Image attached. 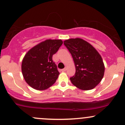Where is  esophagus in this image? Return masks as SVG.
Listing matches in <instances>:
<instances>
[{
    "mask_svg": "<svg viewBox=\"0 0 125 125\" xmlns=\"http://www.w3.org/2000/svg\"><path fill=\"white\" fill-rule=\"evenodd\" d=\"M66 70H67L66 68H63V69L61 70V71H66Z\"/></svg>",
    "mask_w": 125,
    "mask_h": 125,
    "instance_id": "1",
    "label": "esophagus"
}]
</instances>
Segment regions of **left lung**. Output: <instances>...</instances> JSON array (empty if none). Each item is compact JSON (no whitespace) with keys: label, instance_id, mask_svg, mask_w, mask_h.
I'll use <instances>...</instances> for the list:
<instances>
[{"label":"left lung","instance_id":"1","mask_svg":"<svg viewBox=\"0 0 125 125\" xmlns=\"http://www.w3.org/2000/svg\"><path fill=\"white\" fill-rule=\"evenodd\" d=\"M75 66V73L70 78L74 85L83 90L94 88L103 77L104 65L100 54L92 45L80 38L64 41Z\"/></svg>","mask_w":125,"mask_h":125}]
</instances>
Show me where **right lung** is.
<instances>
[{
  "mask_svg": "<svg viewBox=\"0 0 125 125\" xmlns=\"http://www.w3.org/2000/svg\"><path fill=\"white\" fill-rule=\"evenodd\" d=\"M61 40H47L26 53L22 62V72L28 84L38 90L47 89L54 84L60 73L52 55L62 45Z\"/></svg>",
  "mask_w": 125,
  "mask_h": 125,
  "instance_id": "obj_1",
  "label": "right lung"
}]
</instances>
